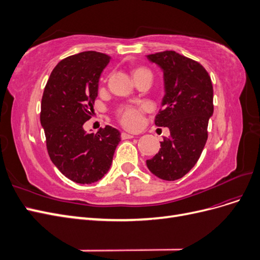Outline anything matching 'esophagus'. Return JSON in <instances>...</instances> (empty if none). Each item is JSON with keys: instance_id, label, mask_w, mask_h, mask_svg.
Wrapping results in <instances>:
<instances>
[{"instance_id": "34e87169", "label": "esophagus", "mask_w": 260, "mask_h": 260, "mask_svg": "<svg viewBox=\"0 0 260 260\" xmlns=\"http://www.w3.org/2000/svg\"><path fill=\"white\" fill-rule=\"evenodd\" d=\"M121 139L122 140H127V139H132L133 136L132 135H129V133H125V132H121Z\"/></svg>"}]
</instances>
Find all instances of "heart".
<instances>
[{"instance_id": "obj_1", "label": "heart", "mask_w": 260, "mask_h": 260, "mask_svg": "<svg viewBox=\"0 0 260 260\" xmlns=\"http://www.w3.org/2000/svg\"><path fill=\"white\" fill-rule=\"evenodd\" d=\"M151 74V72L145 67H136L132 69V76L136 78L140 75L143 74ZM149 109V106L144 105L141 107L137 106H125L120 108L117 113L118 118H119L120 123L127 129H138L141 127V124L143 122V115L145 112Z\"/></svg>"}]
</instances>
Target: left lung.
Masks as SVG:
<instances>
[{
  "mask_svg": "<svg viewBox=\"0 0 260 260\" xmlns=\"http://www.w3.org/2000/svg\"><path fill=\"white\" fill-rule=\"evenodd\" d=\"M164 72L162 108L155 117L157 127H168L159 152L147 159L149 171L162 180L181 179L198 162L207 142L208 121L214 113L210 76L200 62L175 51L147 55Z\"/></svg>",
  "mask_w": 260,
  "mask_h": 260,
  "instance_id": "obj_1",
  "label": "left lung"
}]
</instances>
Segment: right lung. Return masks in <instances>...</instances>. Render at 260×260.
Listing matches in <instances>:
<instances>
[{
    "instance_id": "1",
    "label": "right lung",
    "mask_w": 260,
    "mask_h": 260,
    "mask_svg": "<svg viewBox=\"0 0 260 260\" xmlns=\"http://www.w3.org/2000/svg\"><path fill=\"white\" fill-rule=\"evenodd\" d=\"M109 60V55L95 51L72 55L55 66L44 88L40 120L46 149L57 169L76 183L91 184L103 178L120 142V132L111 125L95 135L83 129Z\"/></svg>"
}]
</instances>
